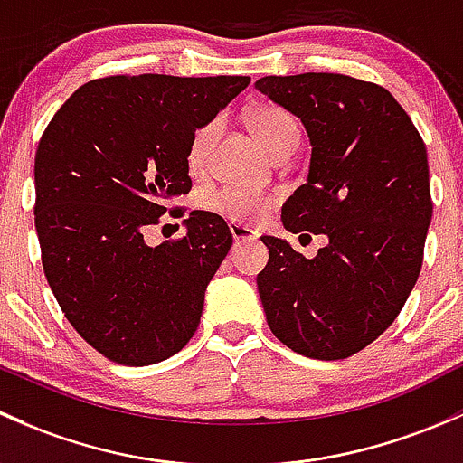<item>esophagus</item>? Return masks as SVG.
Returning <instances> with one entry per match:
<instances>
[{
    "label": "esophagus",
    "instance_id": "34e87169",
    "mask_svg": "<svg viewBox=\"0 0 463 463\" xmlns=\"http://www.w3.org/2000/svg\"><path fill=\"white\" fill-rule=\"evenodd\" d=\"M230 232H232L233 242H245V241H254L256 238V232L250 230V227L241 225V222H232Z\"/></svg>",
    "mask_w": 463,
    "mask_h": 463
}]
</instances>
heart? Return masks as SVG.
<instances>
[{
    "mask_svg": "<svg viewBox=\"0 0 463 463\" xmlns=\"http://www.w3.org/2000/svg\"><path fill=\"white\" fill-rule=\"evenodd\" d=\"M251 128L265 149L271 156H279L285 149H297L301 140V128L297 120L280 107H259L250 116ZM218 137V120L203 122L192 133L187 145V165L192 171H204L212 160L213 145ZM200 204L207 212L216 216L227 218L233 222H251L260 221L274 207V198L259 189L241 187V184H221V187H209L200 194Z\"/></svg>",
    "mask_w": 463,
    "mask_h": 463,
    "instance_id": "1",
    "label": "heart"
}]
</instances>
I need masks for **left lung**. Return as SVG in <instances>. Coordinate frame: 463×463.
<instances>
[{"instance_id": "8db88e82", "label": "left lung", "mask_w": 463, "mask_h": 463, "mask_svg": "<svg viewBox=\"0 0 463 463\" xmlns=\"http://www.w3.org/2000/svg\"><path fill=\"white\" fill-rule=\"evenodd\" d=\"M256 89L301 118L312 142L307 183L283 204L292 233H326L305 259L263 236L267 326L309 359H347L383 335L406 305L432 218L428 154L388 89L341 73L267 75Z\"/></svg>"}]
</instances>
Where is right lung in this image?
Returning a JSON list of instances; mask_svg holds the SVG:
<instances>
[{
    "label": "right lung",
    "mask_w": 463,
    "mask_h": 463,
    "mask_svg": "<svg viewBox=\"0 0 463 463\" xmlns=\"http://www.w3.org/2000/svg\"><path fill=\"white\" fill-rule=\"evenodd\" d=\"M250 82L109 75L82 84L42 133V267L75 332L113 364H158L198 330L204 289L232 247L230 227L196 209L183 238L149 247L145 233L162 213L184 216L169 200L192 189L189 137Z\"/></svg>",
    "instance_id": "right-lung-1"
}]
</instances>
